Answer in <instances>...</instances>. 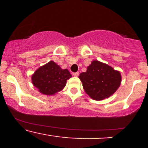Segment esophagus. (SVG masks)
Segmentation results:
<instances>
[{"instance_id":"34e87169","label":"esophagus","mask_w":148,"mask_h":148,"mask_svg":"<svg viewBox=\"0 0 148 148\" xmlns=\"http://www.w3.org/2000/svg\"><path fill=\"white\" fill-rule=\"evenodd\" d=\"M72 74H73V76H78L79 75V72H73V73H72Z\"/></svg>"}]
</instances>
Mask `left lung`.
<instances>
[{
  "label": "left lung",
  "instance_id": "obj_1",
  "mask_svg": "<svg viewBox=\"0 0 148 148\" xmlns=\"http://www.w3.org/2000/svg\"><path fill=\"white\" fill-rule=\"evenodd\" d=\"M85 92L92 99L103 100L115 92L121 84L120 72L98 60H93L79 76Z\"/></svg>",
  "mask_w": 148,
  "mask_h": 148
}]
</instances>
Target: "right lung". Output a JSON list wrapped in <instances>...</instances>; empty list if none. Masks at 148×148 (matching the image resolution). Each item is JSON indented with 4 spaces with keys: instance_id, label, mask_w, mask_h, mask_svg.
<instances>
[{
    "instance_id": "1",
    "label": "right lung",
    "mask_w": 148,
    "mask_h": 148,
    "mask_svg": "<svg viewBox=\"0 0 148 148\" xmlns=\"http://www.w3.org/2000/svg\"><path fill=\"white\" fill-rule=\"evenodd\" d=\"M72 77L68 69H62L53 61L39 67L32 75V83L40 92L53 95L65 87L67 80Z\"/></svg>"
}]
</instances>
